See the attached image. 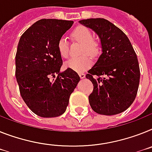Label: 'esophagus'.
Here are the masks:
<instances>
[{"mask_svg":"<svg viewBox=\"0 0 152 152\" xmlns=\"http://www.w3.org/2000/svg\"><path fill=\"white\" fill-rule=\"evenodd\" d=\"M85 76H86V75H85L84 73H83V72L80 73V77L81 79H84V78H85Z\"/></svg>","mask_w":152,"mask_h":152,"instance_id":"obj_1","label":"esophagus"}]
</instances>
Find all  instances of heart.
<instances>
[{"label":"heart","instance_id":"obj_1","mask_svg":"<svg viewBox=\"0 0 152 152\" xmlns=\"http://www.w3.org/2000/svg\"><path fill=\"white\" fill-rule=\"evenodd\" d=\"M72 35L74 39L83 43L81 54H84L78 57H72L65 62L66 68L70 69L75 72H82L91 66L93 61L88 54L93 57L97 56L100 53V46L95 40L92 32L87 28L84 26L77 27L72 31ZM57 50L62 58H67L69 55L68 40L66 37L62 36L57 42ZM87 53L88 55L85 54Z\"/></svg>","mask_w":152,"mask_h":152}]
</instances>
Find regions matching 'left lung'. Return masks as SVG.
Masks as SVG:
<instances>
[{"mask_svg": "<svg viewBox=\"0 0 152 152\" xmlns=\"http://www.w3.org/2000/svg\"><path fill=\"white\" fill-rule=\"evenodd\" d=\"M80 23L97 34L102 47V54L86 75L94 84L89 96L90 107L99 114L122 113L134 100L140 82L132 45L119 28L106 19H84Z\"/></svg>", "mask_w": 152, "mask_h": 152, "instance_id": "obj_1", "label": "left lung"}]
</instances>
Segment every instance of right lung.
<instances>
[{"label":"right lung","instance_id":"right-lung-1","mask_svg":"<svg viewBox=\"0 0 152 152\" xmlns=\"http://www.w3.org/2000/svg\"><path fill=\"white\" fill-rule=\"evenodd\" d=\"M73 21L41 19L20 38L15 56V76L23 100L33 113L56 117L66 111L80 78L67 69L60 72L62 57L57 42Z\"/></svg>","mask_w":152,"mask_h":152}]
</instances>
